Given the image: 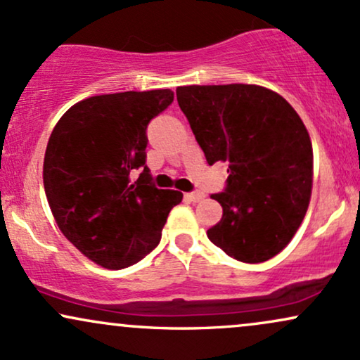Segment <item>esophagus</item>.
<instances>
[{
  "label": "esophagus",
  "instance_id": "obj_1",
  "mask_svg": "<svg viewBox=\"0 0 360 360\" xmlns=\"http://www.w3.org/2000/svg\"><path fill=\"white\" fill-rule=\"evenodd\" d=\"M184 198H186V200H188V201H193V203H196V201L203 200L205 194L200 193V191H196V193H186Z\"/></svg>",
  "mask_w": 360,
  "mask_h": 360
}]
</instances>
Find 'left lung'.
Returning <instances> with one entry per match:
<instances>
[{"label": "left lung", "instance_id": "left-lung-1", "mask_svg": "<svg viewBox=\"0 0 360 360\" xmlns=\"http://www.w3.org/2000/svg\"><path fill=\"white\" fill-rule=\"evenodd\" d=\"M179 108L210 166L229 164L221 220L208 238L230 257L257 264L298 232L313 186V147L303 120L257 84L181 86Z\"/></svg>", "mask_w": 360, "mask_h": 360}]
</instances>
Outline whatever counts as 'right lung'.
I'll use <instances>...</instances> for the list:
<instances>
[{
    "mask_svg": "<svg viewBox=\"0 0 360 360\" xmlns=\"http://www.w3.org/2000/svg\"><path fill=\"white\" fill-rule=\"evenodd\" d=\"M174 100L171 89L86 98L53 127L44 188L64 237L89 260L123 269L159 245L183 193L157 189L146 166L147 125ZM143 167L135 184L134 168Z\"/></svg>",
    "mask_w": 360,
    "mask_h": 360,
    "instance_id": "obj_1",
    "label": "right lung"
}]
</instances>
